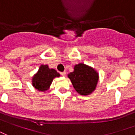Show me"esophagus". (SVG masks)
<instances>
[{
	"label": "esophagus",
	"instance_id": "34e87169",
	"mask_svg": "<svg viewBox=\"0 0 135 135\" xmlns=\"http://www.w3.org/2000/svg\"><path fill=\"white\" fill-rule=\"evenodd\" d=\"M61 75L62 76H63V77H65V76L66 75V73H65V72H62V73H61Z\"/></svg>",
	"mask_w": 135,
	"mask_h": 135
}]
</instances>
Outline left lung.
Instances as JSON below:
<instances>
[{
	"label": "left lung",
	"mask_w": 135,
	"mask_h": 135,
	"mask_svg": "<svg viewBox=\"0 0 135 135\" xmlns=\"http://www.w3.org/2000/svg\"><path fill=\"white\" fill-rule=\"evenodd\" d=\"M73 88L80 95L87 96L92 94L97 88L99 73L95 68L84 63L74 66V70L68 75Z\"/></svg>",
	"instance_id": "8db88e82"
}]
</instances>
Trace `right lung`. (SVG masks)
<instances>
[{"mask_svg": "<svg viewBox=\"0 0 135 135\" xmlns=\"http://www.w3.org/2000/svg\"><path fill=\"white\" fill-rule=\"evenodd\" d=\"M60 76L55 69L50 68L47 65H41L32 78V85L37 90L45 93L50 88L53 79Z\"/></svg>", "mask_w": 135, "mask_h": 135, "instance_id": "add662e5", "label": "right lung"}]
</instances>
